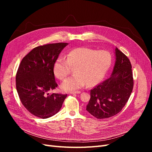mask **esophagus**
<instances>
[{"label":"esophagus","instance_id":"obj_1","mask_svg":"<svg viewBox=\"0 0 152 152\" xmlns=\"http://www.w3.org/2000/svg\"><path fill=\"white\" fill-rule=\"evenodd\" d=\"M81 92L80 91H73V92H71L70 94H80Z\"/></svg>","mask_w":152,"mask_h":152}]
</instances>
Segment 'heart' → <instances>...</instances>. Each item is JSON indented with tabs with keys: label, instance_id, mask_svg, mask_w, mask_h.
Returning a JSON list of instances; mask_svg holds the SVG:
<instances>
[{
	"label": "heart",
	"instance_id": "1",
	"mask_svg": "<svg viewBox=\"0 0 152 152\" xmlns=\"http://www.w3.org/2000/svg\"><path fill=\"white\" fill-rule=\"evenodd\" d=\"M112 63L111 54L107 50H95L88 48H78L66 55V59L59 57L54 65V74L63 80L74 68L75 74L63 82L61 87L65 91H72L93 87L103 80Z\"/></svg>",
	"mask_w": 152,
	"mask_h": 152
}]
</instances>
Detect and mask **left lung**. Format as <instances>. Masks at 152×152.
<instances>
[{"mask_svg": "<svg viewBox=\"0 0 152 152\" xmlns=\"http://www.w3.org/2000/svg\"><path fill=\"white\" fill-rule=\"evenodd\" d=\"M115 55L111 75L91 91L86 110L97 118H109L120 112L132 91L134 82L129 59L117 48Z\"/></svg>", "mask_w": 152, "mask_h": 152, "instance_id": "left-lung-1", "label": "left lung"}]
</instances>
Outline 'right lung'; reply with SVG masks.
<instances>
[{"label":"right lung","instance_id":"right-lung-1","mask_svg":"<svg viewBox=\"0 0 152 152\" xmlns=\"http://www.w3.org/2000/svg\"><path fill=\"white\" fill-rule=\"evenodd\" d=\"M68 43H56L32 49L21 60L16 77L18 96L26 109L34 115L47 118L61 109L67 94H50L58 86L54 65Z\"/></svg>","mask_w":152,"mask_h":152}]
</instances>
